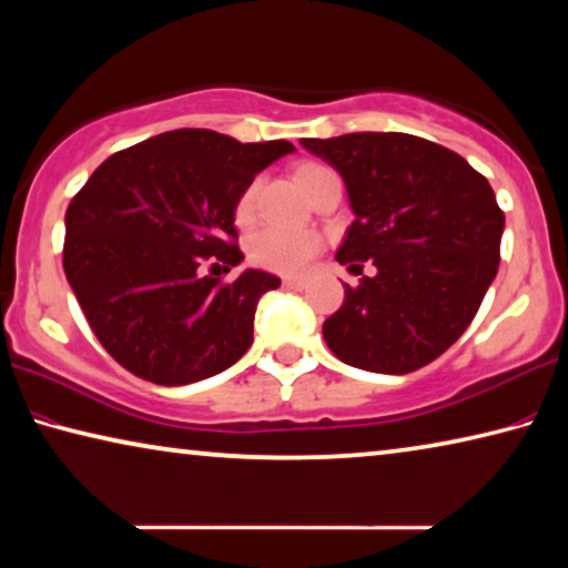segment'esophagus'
I'll return each mask as SVG.
<instances>
[{"instance_id":"esophagus-1","label":"esophagus","mask_w":568,"mask_h":568,"mask_svg":"<svg viewBox=\"0 0 568 568\" xmlns=\"http://www.w3.org/2000/svg\"><path fill=\"white\" fill-rule=\"evenodd\" d=\"M283 285L291 287V291H303L308 283H305V277H283Z\"/></svg>"}]
</instances>
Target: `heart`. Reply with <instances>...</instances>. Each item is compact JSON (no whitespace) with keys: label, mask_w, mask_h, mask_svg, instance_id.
Returning <instances> with one entry per match:
<instances>
[{"label":"heart","mask_w":568,"mask_h":568,"mask_svg":"<svg viewBox=\"0 0 568 568\" xmlns=\"http://www.w3.org/2000/svg\"><path fill=\"white\" fill-rule=\"evenodd\" d=\"M326 176H336L328 166L313 164L305 161L295 171V179L305 189V194L313 186L323 182ZM255 200H257V182H252L245 192L240 194L235 204V222L247 224L255 214ZM321 235L311 227H298V224H270V227L260 230L255 237L250 240V260L260 267L273 270V273L283 275H298L311 265V260L321 252Z\"/></svg>","instance_id":"heart-1"}]
</instances>
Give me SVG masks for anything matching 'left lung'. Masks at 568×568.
Masks as SVG:
<instances>
[{"instance_id":"1","label":"left lung","mask_w":568,"mask_h":568,"mask_svg":"<svg viewBox=\"0 0 568 568\" xmlns=\"http://www.w3.org/2000/svg\"><path fill=\"white\" fill-rule=\"evenodd\" d=\"M344 179L354 222L336 260L376 275L346 287L323 323L341 362L409 374L463 336L495 281L506 227L488 179L463 156L409 133L301 139Z\"/></svg>"}]
</instances>
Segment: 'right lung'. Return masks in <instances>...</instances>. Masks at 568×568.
<instances>
[{"label":"right lung","mask_w":568,"mask_h":568,"mask_svg":"<svg viewBox=\"0 0 568 568\" xmlns=\"http://www.w3.org/2000/svg\"><path fill=\"white\" fill-rule=\"evenodd\" d=\"M291 141L179 129L108 156L65 212L62 267L90 328L123 368L161 386L224 372L252 344L257 301L281 285L235 267V204Z\"/></svg>","instance_id":"1"}]
</instances>
